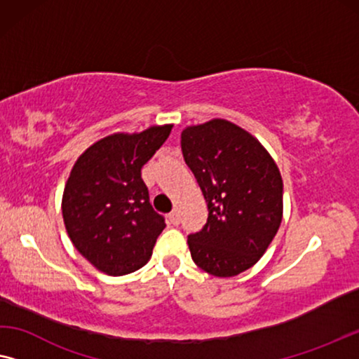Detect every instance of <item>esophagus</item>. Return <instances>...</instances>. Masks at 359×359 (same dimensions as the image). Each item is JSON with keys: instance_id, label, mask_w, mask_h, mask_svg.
Returning a JSON list of instances; mask_svg holds the SVG:
<instances>
[{"instance_id": "obj_1", "label": "esophagus", "mask_w": 359, "mask_h": 359, "mask_svg": "<svg viewBox=\"0 0 359 359\" xmlns=\"http://www.w3.org/2000/svg\"><path fill=\"white\" fill-rule=\"evenodd\" d=\"M168 219H169V223H170V224L177 226V224L180 223V216H179V211H177V210H174L172 213H169Z\"/></svg>"}]
</instances>
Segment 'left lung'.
<instances>
[{
  "label": "left lung",
  "mask_w": 359,
  "mask_h": 359,
  "mask_svg": "<svg viewBox=\"0 0 359 359\" xmlns=\"http://www.w3.org/2000/svg\"><path fill=\"white\" fill-rule=\"evenodd\" d=\"M180 146L208 205L203 229L187 241L191 259L221 278L249 270L281 224L278 165L255 136L223 118L187 127Z\"/></svg>",
  "instance_id": "1"
}]
</instances>
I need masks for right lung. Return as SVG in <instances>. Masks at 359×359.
Masks as SVG:
<instances>
[{
  "label": "right lung",
  "instance_id": "1",
  "mask_svg": "<svg viewBox=\"0 0 359 359\" xmlns=\"http://www.w3.org/2000/svg\"><path fill=\"white\" fill-rule=\"evenodd\" d=\"M172 125L95 141L65 185V228L76 250L102 273L122 276L148 264L164 218L149 203L141 168L164 144Z\"/></svg>",
  "mask_w": 359,
  "mask_h": 359
}]
</instances>
